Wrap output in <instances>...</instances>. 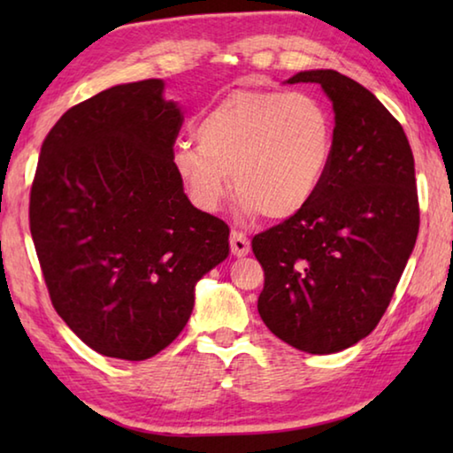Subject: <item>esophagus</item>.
I'll list each match as a JSON object with an SVG mask.
<instances>
[{"label": "esophagus", "instance_id": "1", "mask_svg": "<svg viewBox=\"0 0 453 453\" xmlns=\"http://www.w3.org/2000/svg\"><path fill=\"white\" fill-rule=\"evenodd\" d=\"M229 248H232V254L235 257H243V256L250 254L251 243L242 232H235V229H234V232L229 234Z\"/></svg>", "mask_w": 453, "mask_h": 453}]
</instances>
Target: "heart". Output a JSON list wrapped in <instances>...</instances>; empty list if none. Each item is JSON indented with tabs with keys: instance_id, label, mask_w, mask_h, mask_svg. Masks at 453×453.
I'll return each instance as SVG.
<instances>
[{
	"instance_id": "heart-1",
	"label": "heart",
	"mask_w": 453,
	"mask_h": 453,
	"mask_svg": "<svg viewBox=\"0 0 453 453\" xmlns=\"http://www.w3.org/2000/svg\"><path fill=\"white\" fill-rule=\"evenodd\" d=\"M197 145L172 153L194 205L218 211L232 191L245 218L286 219L324 183L334 151L326 107L305 94L235 89L197 121ZM234 180H231V175Z\"/></svg>"
}]
</instances>
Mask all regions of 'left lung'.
Wrapping results in <instances>:
<instances>
[{
	"instance_id": "left-lung-1",
	"label": "left lung",
	"mask_w": 453,
	"mask_h": 453,
	"mask_svg": "<svg viewBox=\"0 0 453 453\" xmlns=\"http://www.w3.org/2000/svg\"><path fill=\"white\" fill-rule=\"evenodd\" d=\"M319 83L334 105L324 183L296 216L257 234L265 283L257 311L273 335L308 354H335L378 326L416 245L419 205L408 137L370 89L334 70Z\"/></svg>"
}]
</instances>
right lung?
Here are the masks:
<instances>
[{
	"instance_id": "obj_1",
	"label": "right lung",
	"mask_w": 453,
	"mask_h": 453,
	"mask_svg": "<svg viewBox=\"0 0 453 453\" xmlns=\"http://www.w3.org/2000/svg\"><path fill=\"white\" fill-rule=\"evenodd\" d=\"M181 110L162 80L67 110L43 140L29 229L51 303L97 354L156 356L181 334L229 227L191 205L172 153Z\"/></svg>"
}]
</instances>
